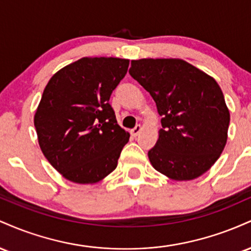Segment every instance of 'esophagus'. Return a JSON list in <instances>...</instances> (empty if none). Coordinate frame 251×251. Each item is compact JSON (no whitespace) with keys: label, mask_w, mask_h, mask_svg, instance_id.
I'll return each mask as SVG.
<instances>
[{"label":"esophagus","mask_w":251,"mask_h":251,"mask_svg":"<svg viewBox=\"0 0 251 251\" xmlns=\"http://www.w3.org/2000/svg\"><path fill=\"white\" fill-rule=\"evenodd\" d=\"M140 132H142V126H140V125H137L133 129H132L131 133H132V135H134V137H135V135L139 134Z\"/></svg>","instance_id":"esophagus-1"}]
</instances>
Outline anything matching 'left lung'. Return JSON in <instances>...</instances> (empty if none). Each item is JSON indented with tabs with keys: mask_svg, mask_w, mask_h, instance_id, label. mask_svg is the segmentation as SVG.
Here are the masks:
<instances>
[{
	"mask_svg": "<svg viewBox=\"0 0 251 251\" xmlns=\"http://www.w3.org/2000/svg\"><path fill=\"white\" fill-rule=\"evenodd\" d=\"M129 74L153 98L162 127L149 159L174 180H192L220 158L230 113L212 76L181 59L132 60Z\"/></svg>",
	"mask_w": 251,
	"mask_h": 251,
	"instance_id": "obj_1",
	"label": "left lung"
}]
</instances>
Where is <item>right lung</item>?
Wrapping results in <instances>:
<instances>
[{
  "instance_id": "add662e5",
  "label": "right lung",
  "mask_w": 251,
  "mask_h": 251,
  "mask_svg": "<svg viewBox=\"0 0 251 251\" xmlns=\"http://www.w3.org/2000/svg\"><path fill=\"white\" fill-rule=\"evenodd\" d=\"M129 60L82 57L57 71L34 116L43 155L66 179L94 184L117 168L129 133L118 125L109 97Z\"/></svg>"
}]
</instances>
